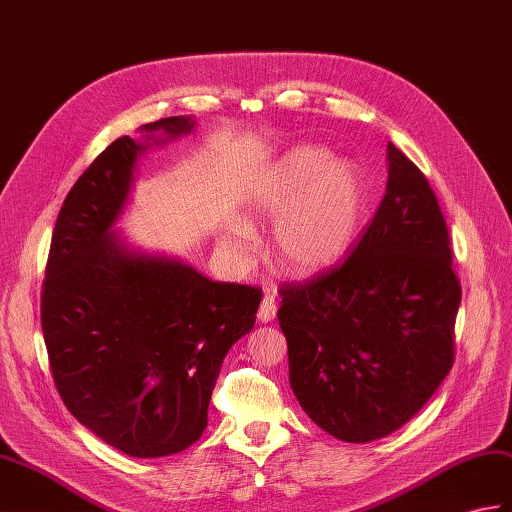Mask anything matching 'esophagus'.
<instances>
[{
    "instance_id": "esophagus-1",
    "label": "esophagus",
    "mask_w": 512,
    "mask_h": 512,
    "mask_svg": "<svg viewBox=\"0 0 512 512\" xmlns=\"http://www.w3.org/2000/svg\"><path fill=\"white\" fill-rule=\"evenodd\" d=\"M275 316H277V296L272 292H266L264 299H261L257 318L261 323H270V320H275Z\"/></svg>"
}]
</instances>
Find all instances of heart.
<instances>
[{"label":"heart","instance_id":"1","mask_svg":"<svg viewBox=\"0 0 512 512\" xmlns=\"http://www.w3.org/2000/svg\"><path fill=\"white\" fill-rule=\"evenodd\" d=\"M362 211V183L347 161L329 152L299 146L268 172L246 205L251 222H272L270 253L277 266L296 277L331 268L347 253ZM251 231L229 222L222 246L235 261L251 255Z\"/></svg>","mask_w":512,"mask_h":512}]
</instances>
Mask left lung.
Here are the masks:
<instances>
[{
  "label": "left lung",
  "instance_id": "left-lung-1",
  "mask_svg": "<svg viewBox=\"0 0 512 512\" xmlns=\"http://www.w3.org/2000/svg\"><path fill=\"white\" fill-rule=\"evenodd\" d=\"M290 386L318 427L371 443L406 425L456 358L460 279L425 174L388 144V183L342 264L281 285Z\"/></svg>",
  "mask_w": 512,
  "mask_h": 512
}]
</instances>
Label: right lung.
<instances>
[{
	"mask_svg": "<svg viewBox=\"0 0 512 512\" xmlns=\"http://www.w3.org/2000/svg\"><path fill=\"white\" fill-rule=\"evenodd\" d=\"M178 137L192 117L141 126ZM146 144L115 139L69 189L52 233L41 327L58 395L104 443L135 458L194 445L224 355L253 329L255 285L211 281L113 235Z\"/></svg>",
	"mask_w": 512,
	"mask_h": 512,
	"instance_id": "1",
	"label": "right lung"
}]
</instances>
